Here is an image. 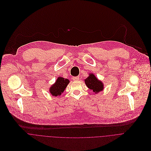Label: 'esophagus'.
<instances>
[{"label":"esophagus","instance_id":"esophagus-1","mask_svg":"<svg viewBox=\"0 0 151 151\" xmlns=\"http://www.w3.org/2000/svg\"><path fill=\"white\" fill-rule=\"evenodd\" d=\"M73 80L74 81H78L79 80V77L77 76V77H73Z\"/></svg>","mask_w":151,"mask_h":151}]
</instances>
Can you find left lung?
Listing matches in <instances>:
<instances>
[{
	"label": "left lung",
	"instance_id": "obj_1",
	"mask_svg": "<svg viewBox=\"0 0 151 151\" xmlns=\"http://www.w3.org/2000/svg\"><path fill=\"white\" fill-rule=\"evenodd\" d=\"M84 82L87 87L93 90L96 94L102 92L104 88V84L102 81L99 80L93 73H89L88 76L84 79Z\"/></svg>",
	"mask_w": 151,
	"mask_h": 151
}]
</instances>
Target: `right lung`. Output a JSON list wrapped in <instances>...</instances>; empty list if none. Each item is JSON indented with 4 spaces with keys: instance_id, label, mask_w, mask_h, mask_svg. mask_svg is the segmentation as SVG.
Masks as SVG:
<instances>
[{
    "instance_id": "obj_1",
    "label": "right lung",
    "mask_w": 151,
    "mask_h": 151,
    "mask_svg": "<svg viewBox=\"0 0 151 151\" xmlns=\"http://www.w3.org/2000/svg\"><path fill=\"white\" fill-rule=\"evenodd\" d=\"M70 83V80L62 77H58L49 88V92L53 96H61Z\"/></svg>"
}]
</instances>
